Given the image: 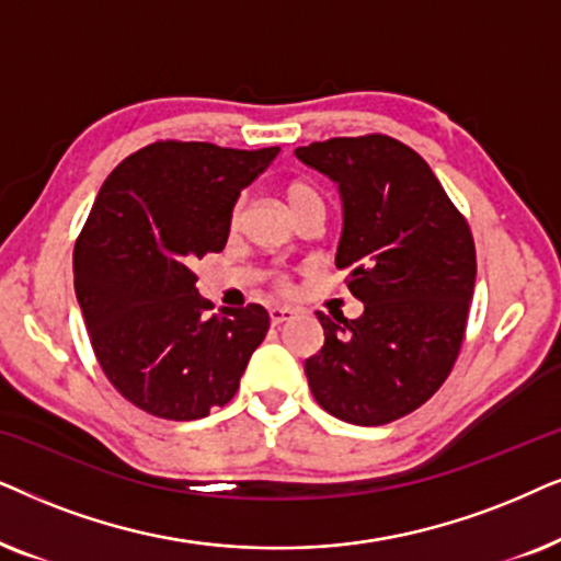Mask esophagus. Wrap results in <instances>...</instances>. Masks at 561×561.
<instances>
[{
	"instance_id": "34e87169",
	"label": "esophagus",
	"mask_w": 561,
	"mask_h": 561,
	"mask_svg": "<svg viewBox=\"0 0 561 561\" xmlns=\"http://www.w3.org/2000/svg\"><path fill=\"white\" fill-rule=\"evenodd\" d=\"M295 316L293 308H287V305H274V308H268V318H272L274 325L285 323V320H289Z\"/></svg>"
}]
</instances>
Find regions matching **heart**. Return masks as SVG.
I'll return each instance as SVG.
<instances>
[{"instance_id": "heart-1", "label": "heart", "mask_w": 561, "mask_h": 561, "mask_svg": "<svg viewBox=\"0 0 561 561\" xmlns=\"http://www.w3.org/2000/svg\"><path fill=\"white\" fill-rule=\"evenodd\" d=\"M285 199H287L289 213H295L297 207L308 205V203H312V199H323V197H320V192L310 182H302V179H297V182L287 184Z\"/></svg>"}]
</instances>
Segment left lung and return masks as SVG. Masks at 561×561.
I'll return each instance as SVG.
<instances>
[{"label":"left lung","instance_id":"1","mask_svg":"<svg viewBox=\"0 0 561 561\" xmlns=\"http://www.w3.org/2000/svg\"><path fill=\"white\" fill-rule=\"evenodd\" d=\"M295 156L339 186L335 266L364 302L356 320L318 312L325 343L305 362L308 385L339 421H398L444 385L459 356L477 276L472 233L428 163L400 140L331 138Z\"/></svg>","mask_w":561,"mask_h":561}]
</instances>
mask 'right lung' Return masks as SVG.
Segmentation results:
<instances>
[{"mask_svg":"<svg viewBox=\"0 0 561 561\" xmlns=\"http://www.w3.org/2000/svg\"><path fill=\"white\" fill-rule=\"evenodd\" d=\"M279 148L161 140L107 176L73 249V287L100 367L133 405L197 421L233 400L268 331L261 305L213 308L192 261L226 249L241 192Z\"/></svg>","mask_w":561,"mask_h":561,"instance_id":"add662e5","label":"right lung"}]
</instances>
